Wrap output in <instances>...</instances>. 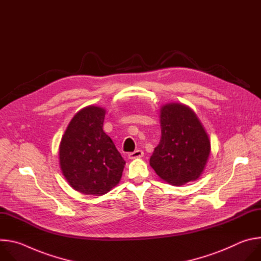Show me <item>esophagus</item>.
Segmentation results:
<instances>
[{
  "instance_id": "1",
  "label": "esophagus",
  "mask_w": 261,
  "mask_h": 261,
  "mask_svg": "<svg viewBox=\"0 0 261 261\" xmlns=\"http://www.w3.org/2000/svg\"><path fill=\"white\" fill-rule=\"evenodd\" d=\"M143 155H144L143 151L136 150V151H134L132 153H129L128 157H129V159H137V158H141Z\"/></svg>"
}]
</instances>
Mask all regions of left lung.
Wrapping results in <instances>:
<instances>
[{
    "label": "left lung",
    "instance_id": "obj_1",
    "mask_svg": "<svg viewBox=\"0 0 261 261\" xmlns=\"http://www.w3.org/2000/svg\"><path fill=\"white\" fill-rule=\"evenodd\" d=\"M161 139L150 165L165 181L181 186L197 179L211 152V142L201 123L188 106L169 103L160 110Z\"/></svg>",
    "mask_w": 261,
    "mask_h": 261
}]
</instances>
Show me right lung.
Masks as SVG:
<instances>
[{
	"mask_svg": "<svg viewBox=\"0 0 261 261\" xmlns=\"http://www.w3.org/2000/svg\"><path fill=\"white\" fill-rule=\"evenodd\" d=\"M105 109L88 106L69 123L60 144V165L76 191L100 196L113 189L122 177L125 160L103 131Z\"/></svg>",
	"mask_w": 261,
	"mask_h": 261,
	"instance_id": "obj_1",
	"label": "right lung"
}]
</instances>
